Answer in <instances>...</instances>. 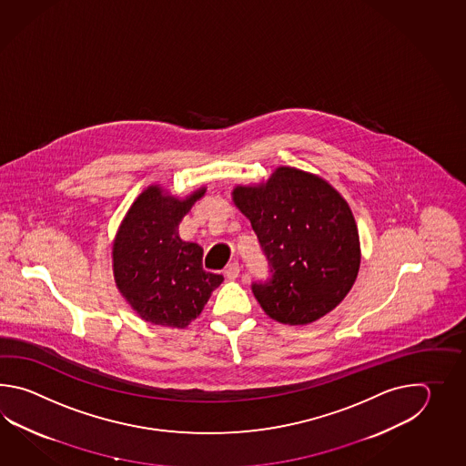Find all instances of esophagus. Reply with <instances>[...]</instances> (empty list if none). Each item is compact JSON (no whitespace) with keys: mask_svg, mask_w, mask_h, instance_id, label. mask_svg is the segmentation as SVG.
Wrapping results in <instances>:
<instances>
[{"mask_svg":"<svg viewBox=\"0 0 466 466\" xmlns=\"http://www.w3.org/2000/svg\"><path fill=\"white\" fill-rule=\"evenodd\" d=\"M238 275H239V265L237 261L229 263L228 267L225 268V277L228 279H237Z\"/></svg>","mask_w":466,"mask_h":466,"instance_id":"1","label":"esophagus"}]
</instances>
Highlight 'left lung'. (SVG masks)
<instances>
[{"label":"left lung","mask_w":466,"mask_h":466,"mask_svg":"<svg viewBox=\"0 0 466 466\" xmlns=\"http://www.w3.org/2000/svg\"><path fill=\"white\" fill-rule=\"evenodd\" d=\"M271 277L251 285L268 317L308 325L337 308L360 269V237L347 201L325 179L279 167L267 183L237 187Z\"/></svg>","instance_id":"obj_1"}]
</instances>
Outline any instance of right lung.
<instances>
[{
    "label": "right lung",
    "instance_id": "obj_1",
    "mask_svg": "<svg viewBox=\"0 0 466 466\" xmlns=\"http://www.w3.org/2000/svg\"><path fill=\"white\" fill-rule=\"evenodd\" d=\"M185 199L153 185L131 205L113 245V271L119 293L145 321L185 328L198 317L223 277L203 269V248L187 243L178 225L197 199Z\"/></svg>",
    "mask_w": 466,
    "mask_h": 466
}]
</instances>
